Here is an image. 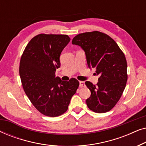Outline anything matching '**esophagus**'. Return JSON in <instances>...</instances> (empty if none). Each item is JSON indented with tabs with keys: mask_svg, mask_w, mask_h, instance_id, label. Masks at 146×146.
<instances>
[{
	"mask_svg": "<svg viewBox=\"0 0 146 146\" xmlns=\"http://www.w3.org/2000/svg\"><path fill=\"white\" fill-rule=\"evenodd\" d=\"M79 86H80V88L84 87V86H85L84 82H83V81H80V82H79Z\"/></svg>",
	"mask_w": 146,
	"mask_h": 146,
	"instance_id": "obj_1",
	"label": "esophagus"
}]
</instances>
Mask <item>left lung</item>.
Segmentation results:
<instances>
[{
	"mask_svg": "<svg viewBox=\"0 0 146 146\" xmlns=\"http://www.w3.org/2000/svg\"><path fill=\"white\" fill-rule=\"evenodd\" d=\"M72 44L84 51L88 66L95 68L100 76L98 82L85 84L91 92L86 100L88 108L96 113H105L113 108L124 90L127 79V62L117 43L108 35L98 31L79 34Z\"/></svg>",
	"mask_w": 146,
	"mask_h": 146,
	"instance_id": "left-lung-1",
	"label": "left lung"
}]
</instances>
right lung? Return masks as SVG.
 <instances>
[{
	"label": "right lung",
	"instance_id": "right-lung-1",
	"mask_svg": "<svg viewBox=\"0 0 146 146\" xmlns=\"http://www.w3.org/2000/svg\"><path fill=\"white\" fill-rule=\"evenodd\" d=\"M70 38L68 35L40 34L31 39L20 62L19 73L26 94L42 114L56 117L66 112L79 82L55 76L60 56Z\"/></svg>",
	"mask_w": 146,
	"mask_h": 146
}]
</instances>
